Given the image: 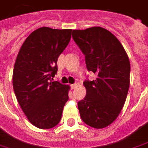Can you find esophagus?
Segmentation results:
<instances>
[{"label":"esophagus","mask_w":148,"mask_h":148,"mask_svg":"<svg viewBox=\"0 0 148 148\" xmlns=\"http://www.w3.org/2000/svg\"><path fill=\"white\" fill-rule=\"evenodd\" d=\"M76 87H77V84H72V85H71V89H72V90H75V88H76Z\"/></svg>","instance_id":"1"}]
</instances>
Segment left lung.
Instances as JSON below:
<instances>
[{
  "label": "left lung",
  "mask_w": 148,
  "mask_h": 148,
  "mask_svg": "<svg viewBox=\"0 0 148 148\" xmlns=\"http://www.w3.org/2000/svg\"><path fill=\"white\" fill-rule=\"evenodd\" d=\"M73 37L85 54L87 69L97 75L95 80L83 83L86 97L78 102L81 119L93 128H105L117 119L126 100L128 55L115 36L100 26L74 29Z\"/></svg>",
  "instance_id": "1"
}]
</instances>
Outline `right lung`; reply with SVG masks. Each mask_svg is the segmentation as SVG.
Returning a JSON list of instances; mask_svg holds the SVG:
<instances>
[{"mask_svg": "<svg viewBox=\"0 0 148 148\" xmlns=\"http://www.w3.org/2000/svg\"><path fill=\"white\" fill-rule=\"evenodd\" d=\"M72 30L39 28L25 39L15 60L12 75L15 96L28 120L39 129L57 125L69 100L70 86L52 80Z\"/></svg>", "mask_w": 148, "mask_h": 148, "instance_id": "add662e5", "label": "right lung"}]
</instances>
